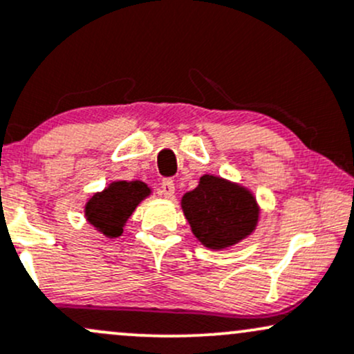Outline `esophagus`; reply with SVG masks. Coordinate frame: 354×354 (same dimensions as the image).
Here are the masks:
<instances>
[{"mask_svg": "<svg viewBox=\"0 0 354 354\" xmlns=\"http://www.w3.org/2000/svg\"><path fill=\"white\" fill-rule=\"evenodd\" d=\"M161 195L165 196V198H173L174 196V183H173V180H169V178L162 180V183H161Z\"/></svg>", "mask_w": 354, "mask_h": 354, "instance_id": "obj_1", "label": "esophagus"}]
</instances>
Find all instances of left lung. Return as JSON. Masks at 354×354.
I'll return each instance as SVG.
<instances>
[{
    "mask_svg": "<svg viewBox=\"0 0 354 354\" xmlns=\"http://www.w3.org/2000/svg\"><path fill=\"white\" fill-rule=\"evenodd\" d=\"M181 208L201 245L221 250L255 230L260 208L250 189L213 174H205L195 189L185 193Z\"/></svg>",
    "mask_w": 354,
    "mask_h": 354,
    "instance_id": "left-lung-1",
    "label": "left lung"
}]
</instances>
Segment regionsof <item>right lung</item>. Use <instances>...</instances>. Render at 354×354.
Segmentation results:
<instances>
[{"label":"right lung","mask_w":354,"mask_h":354,"mask_svg":"<svg viewBox=\"0 0 354 354\" xmlns=\"http://www.w3.org/2000/svg\"><path fill=\"white\" fill-rule=\"evenodd\" d=\"M149 195L151 188L142 181H114L87 201L85 218L97 232L115 239L136 207Z\"/></svg>","instance_id":"1"}]
</instances>
